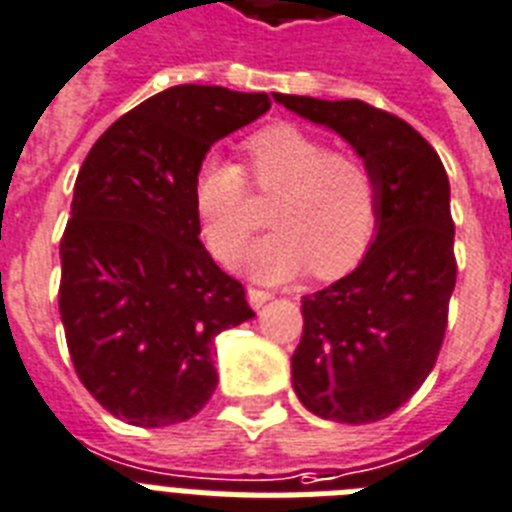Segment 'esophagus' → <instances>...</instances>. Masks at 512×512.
I'll return each mask as SVG.
<instances>
[{"label":"esophagus","instance_id":"obj_1","mask_svg":"<svg viewBox=\"0 0 512 512\" xmlns=\"http://www.w3.org/2000/svg\"><path fill=\"white\" fill-rule=\"evenodd\" d=\"M272 298H274L272 292L256 290V287H251V290H248V303H251V308H253V310L264 308V305L269 303V300H272Z\"/></svg>","mask_w":512,"mask_h":512}]
</instances>
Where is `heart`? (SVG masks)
Returning a JSON list of instances; mask_svg holds the SVG:
<instances>
[{
	"label": "heart",
	"mask_w": 512,
	"mask_h": 512,
	"mask_svg": "<svg viewBox=\"0 0 512 512\" xmlns=\"http://www.w3.org/2000/svg\"><path fill=\"white\" fill-rule=\"evenodd\" d=\"M248 170L264 194H274V230L240 256V269L264 285H279L308 269L339 277L365 256L378 225V181L360 157L331 152L323 139L292 124L266 126L246 142ZM194 209L207 246L233 259L253 233L243 170L209 155L194 178Z\"/></svg>",
	"instance_id": "b5f03b06"
}]
</instances>
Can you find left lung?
<instances>
[{
  "mask_svg": "<svg viewBox=\"0 0 512 512\" xmlns=\"http://www.w3.org/2000/svg\"><path fill=\"white\" fill-rule=\"evenodd\" d=\"M339 134L373 170L378 225L355 272L303 298L292 388L321 419L368 425L412 399L432 365L456 287L451 186L419 131L362 100L274 95Z\"/></svg>",
  "mask_w": 512,
  "mask_h": 512,
  "instance_id": "8db88e82",
  "label": "left lung"
}]
</instances>
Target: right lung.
<instances>
[{
    "instance_id": "add662e5",
    "label": "right lung",
    "mask_w": 512,
    "mask_h": 512,
    "mask_svg": "<svg viewBox=\"0 0 512 512\" xmlns=\"http://www.w3.org/2000/svg\"><path fill=\"white\" fill-rule=\"evenodd\" d=\"M269 108L266 93L168 87L108 126L77 173L61 323L82 386L129 425L194 417L217 388L214 336L256 316L199 240L194 178L214 142Z\"/></svg>"
}]
</instances>
